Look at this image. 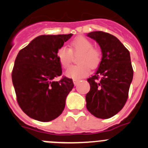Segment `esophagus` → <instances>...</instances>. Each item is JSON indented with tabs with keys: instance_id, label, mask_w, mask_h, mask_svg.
<instances>
[{
	"instance_id": "obj_1",
	"label": "esophagus",
	"mask_w": 148,
	"mask_h": 148,
	"mask_svg": "<svg viewBox=\"0 0 148 148\" xmlns=\"http://www.w3.org/2000/svg\"><path fill=\"white\" fill-rule=\"evenodd\" d=\"M73 83H74V84H75V85H77L78 82H79V80H78V79H73Z\"/></svg>"
}]
</instances>
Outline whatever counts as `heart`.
Listing matches in <instances>:
<instances>
[{
    "label": "heart",
    "instance_id": "b5f03b06",
    "mask_svg": "<svg viewBox=\"0 0 148 148\" xmlns=\"http://www.w3.org/2000/svg\"><path fill=\"white\" fill-rule=\"evenodd\" d=\"M70 49L62 47L58 50L57 57L64 68H66L73 59V53H82L78 58L79 64L73 65L66 71V75L73 79H80L86 76L92 69L98 67L101 61V52L93 47L91 40L85 37L76 38L70 43Z\"/></svg>",
    "mask_w": 148,
    "mask_h": 148
}]
</instances>
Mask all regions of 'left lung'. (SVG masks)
Segmentation results:
<instances>
[{"label": "left lung", "instance_id": "obj_1", "mask_svg": "<svg viewBox=\"0 0 148 148\" xmlns=\"http://www.w3.org/2000/svg\"><path fill=\"white\" fill-rule=\"evenodd\" d=\"M101 50V61L93 75L87 78L90 92L87 108L99 119H109L125 106L133 80L130 52L114 35L101 31L89 32Z\"/></svg>", "mask_w": 148, "mask_h": 148}]
</instances>
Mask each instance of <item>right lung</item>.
Masks as SVG:
<instances>
[{"mask_svg": "<svg viewBox=\"0 0 148 148\" xmlns=\"http://www.w3.org/2000/svg\"><path fill=\"white\" fill-rule=\"evenodd\" d=\"M72 35H39L19 51L12 79L18 104L30 118L52 121L64 109L73 80L64 77L56 82L54 78L62 74L58 50Z\"/></svg>", "mask_w": 148, "mask_h": 148, "instance_id": "obj_1", "label": "right lung"}]
</instances>
